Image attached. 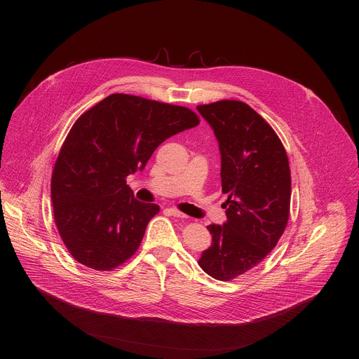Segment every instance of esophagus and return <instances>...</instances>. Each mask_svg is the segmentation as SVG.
Listing matches in <instances>:
<instances>
[{
	"mask_svg": "<svg viewBox=\"0 0 359 359\" xmlns=\"http://www.w3.org/2000/svg\"><path fill=\"white\" fill-rule=\"evenodd\" d=\"M169 213L172 215V216H175V217H180V219H186L187 216L184 215V213H182V212H179L177 209H175V208H172V209H169Z\"/></svg>",
	"mask_w": 359,
	"mask_h": 359,
	"instance_id": "esophagus-1",
	"label": "esophagus"
}]
</instances>
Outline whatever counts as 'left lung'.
Returning a JSON list of instances; mask_svg holds the SVG:
<instances>
[{"label":"left lung","mask_w":359,"mask_h":359,"mask_svg":"<svg viewBox=\"0 0 359 359\" xmlns=\"http://www.w3.org/2000/svg\"><path fill=\"white\" fill-rule=\"evenodd\" d=\"M215 132L222 159L227 220L210 224L212 245L198 266L229 281L257 266L276 247L290 216L291 175L285 149L273 128L247 104L219 100L197 107Z\"/></svg>","instance_id":"left-lung-1"}]
</instances>
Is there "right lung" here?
<instances>
[{
  "label": "right lung",
  "instance_id": "add662e5",
  "mask_svg": "<svg viewBox=\"0 0 359 359\" xmlns=\"http://www.w3.org/2000/svg\"><path fill=\"white\" fill-rule=\"evenodd\" d=\"M197 125L187 108L125 93L109 95L74 123L54 166L50 198L78 263L108 271L132 257L159 206L136 200L126 177L143 170L168 137Z\"/></svg>",
  "mask_w": 359,
  "mask_h": 359
}]
</instances>
